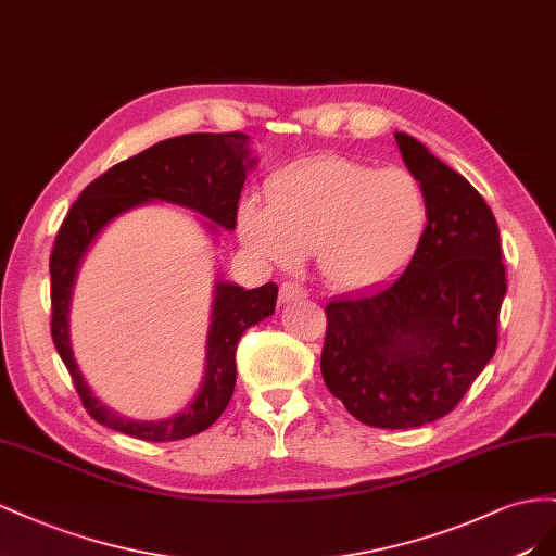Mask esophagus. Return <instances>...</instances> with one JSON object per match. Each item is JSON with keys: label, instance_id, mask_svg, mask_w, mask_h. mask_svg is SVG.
Listing matches in <instances>:
<instances>
[{"label": "esophagus", "instance_id": "obj_1", "mask_svg": "<svg viewBox=\"0 0 556 556\" xmlns=\"http://www.w3.org/2000/svg\"><path fill=\"white\" fill-rule=\"evenodd\" d=\"M307 298V291L295 281H283L279 287V303H293V300Z\"/></svg>", "mask_w": 556, "mask_h": 556}]
</instances>
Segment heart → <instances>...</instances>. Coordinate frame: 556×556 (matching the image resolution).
<instances>
[{"label": "heart", "mask_w": 556, "mask_h": 556, "mask_svg": "<svg viewBox=\"0 0 556 556\" xmlns=\"http://www.w3.org/2000/svg\"><path fill=\"white\" fill-rule=\"evenodd\" d=\"M426 195L412 172L346 157H314L267 186V210L247 202L244 242L267 261L293 265L314 253L330 287L375 289L415 256L426 230Z\"/></svg>", "instance_id": "b5f03b06"}]
</instances>
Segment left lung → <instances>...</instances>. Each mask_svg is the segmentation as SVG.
Returning <instances> with one entry per match:
<instances>
[{"label": "left lung", "instance_id": "left-lung-1", "mask_svg": "<svg viewBox=\"0 0 556 556\" xmlns=\"http://www.w3.org/2000/svg\"><path fill=\"white\" fill-rule=\"evenodd\" d=\"M426 195V230L389 287L326 305L321 375L375 428L431 424L462 403L498 346L507 291L496 218L462 174L395 132Z\"/></svg>", "mask_w": 556, "mask_h": 556}]
</instances>
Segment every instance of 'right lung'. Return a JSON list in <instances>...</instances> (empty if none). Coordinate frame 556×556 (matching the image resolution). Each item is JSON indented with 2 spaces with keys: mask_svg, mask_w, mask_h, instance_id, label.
Masks as SVG:
<instances>
[{
  "mask_svg": "<svg viewBox=\"0 0 556 556\" xmlns=\"http://www.w3.org/2000/svg\"><path fill=\"white\" fill-rule=\"evenodd\" d=\"M249 137L242 132H193L161 141L100 174L72 204L55 235L51 251V338L65 363L72 384L88 415L106 426L147 442H169L198 435L224 415L235 391V354L242 332L275 312L277 283L244 291L218 283L210 336L207 377L177 417L165 421H130L106 409L78 372L67 338V307L74 273L84 251L111 218L149 200H165L195 210L220 228L237 226L240 193L247 177Z\"/></svg>",
  "mask_w": 556,
  "mask_h": 556,
  "instance_id": "obj_1",
  "label": "right lung"
}]
</instances>
